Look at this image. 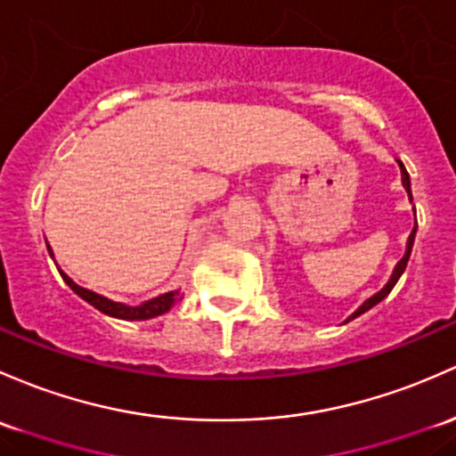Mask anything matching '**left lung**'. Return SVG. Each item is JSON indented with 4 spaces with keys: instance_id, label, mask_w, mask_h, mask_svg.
Masks as SVG:
<instances>
[{
    "instance_id": "1",
    "label": "left lung",
    "mask_w": 456,
    "mask_h": 456,
    "mask_svg": "<svg viewBox=\"0 0 456 456\" xmlns=\"http://www.w3.org/2000/svg\"><path fill=\"white\" fill-rule=\"evenodd\" d=\"M397 164H400V170H402V185H404V190L409 191V199H413V196H411V179H409V172H406V167L402 166V161H397ZM415 232H418V224H415L413 227V233H411V238H409V244H406V253H404V257H402L400 262H397V266H395V271H393V275H391V280L387 281V286L382 290H378L376 295L373 297H369V299L365 301V304L361 305V308L356 310V313H354L352 316H349L347 321H352V319H356V316H361L362 313H367L369 308H373V305L376 304H380L382 299H385L387 295H389V292L393 290V286L397 284V280H400L402 277V273L406 271V265H409V257H411V248H413V240H415Z\"/></svg>"
}]
</instances>
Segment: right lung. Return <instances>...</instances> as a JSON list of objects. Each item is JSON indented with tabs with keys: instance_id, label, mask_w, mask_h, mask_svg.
I'll return each instance as SVG.
<instances>
[{
	"instance_id": "obj_1",
	"label": "right lung",
	"mask_w": 456,
	"mask_h": 456,
	"mask_svg": "<svg viewBox=\"0 0 456 456\" xmlns=\"http://www.w3.org/2000/svg\"><path fill=\"white\" fill-rule=\"evenodd\" d=\"M47 248H50V244H47ZM52 253V248H50ZM54 257V256H52ZM61 271V268H59ZM61 277L65 280V284L69 286L71 290L76 292L78 297H83L87 304L94 305V308H98L100 313L109 314V316H115V319H124V321H146V319H152V316H159L167 313V310L172 308V305L176 304V301L181 299L179 297V290H172V292H166V295H159L155 297V299H148L143 301L140 305H126V304H119V301H111L107 299V297L98 295V292L94 290H87L83 289V286L76 284L74 280H71L69 275H65L63 271H61Z\"/></svg>"
}]
</instances>
